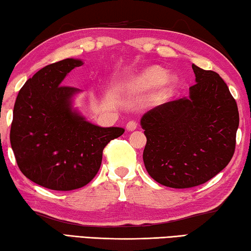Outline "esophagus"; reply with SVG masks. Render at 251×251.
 Instances as JSON below:
<instances>
[{
    "instance_id": "esophagus-1",
    "label": "esophagus",
    "mask_w": 251,
    "mask_h": 251,
    "mask_svg": "<svg viewBox=\"0 0 251 251\" xmlns=\"http://www.w3.org/2000/svg\"><path fill=\"white\" fill-rule=\"evenodd\" d=\"M137 126H138V122H135V121H129L128 123H126V130L128 131H133V130H135L137 129Z\"/></svg>"
}]
</instances>
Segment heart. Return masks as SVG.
<instances>
[{"instance_id":"obj_1","label":"heart","mask_w":251,"mask_h":251,"mask_svg":"<svg viewBox=\"0 0 251 251\" xmlns=\"http://www.w3.org/2000/svg\"><path fill=\"white\" fill-rule=\"evenodd\" d=\"M168 79V72L160 67H150L130 81L128 85L131 92L149 91L162 85Z\"/></svg>"}]
</instances>
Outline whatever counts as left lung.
<instances>
[{"instance_id": "8db88e82", "label": "left lung", "mask_w": 251, "mask_h": 251, "mask_svg": "<svg viewBox=\"0 0 251 251\" xmlns=\"http://www.w3.org/2000/svg\"><path fill=\"white\" fill-rule=\"evenodd\" d=\"M197 83L189 97L167 102L141 118L148 174L166 187L207 182L225 169L236 148L239 112L218 73L192 64Z\"/></svg>"}]
</instances>
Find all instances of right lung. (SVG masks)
<instances>
[{
    "mask_svg": "<svg viewBox=\"0 0 251 251\" xmlns=\"http://www.w3.org/2000/svg\"><path fill=\"white\" fill-rule=\"evenodd\" d=\"M82 64L65 59L41 69L20 90L14 104L10 141L16 163L27 179L51 190L88 184L100 169L104 147L125 132L93 125L72 108L80 90L62 81Z\"/></svg>",
    "mask_w": 251,
    "mask_h": 251,
    "instance_id": "add662e5",
    "label": "right lung"
}]
</instances>
